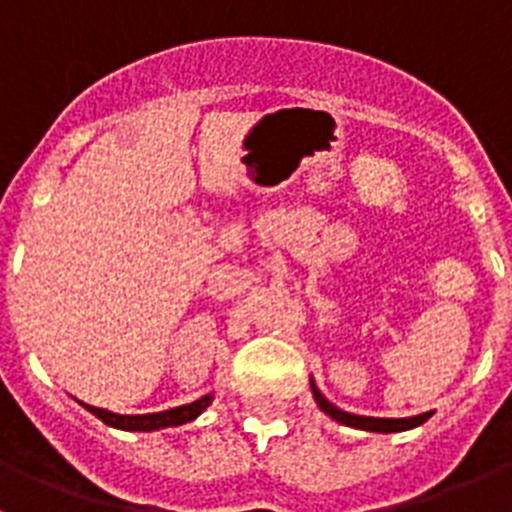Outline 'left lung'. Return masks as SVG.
I'll return each instance as SVG.
<instances>
[{
  "label": "left lung",
  "mask_w": 512,
  "mask_h": 512,
  "mask_svg": "<svg viewBox=\"0 0 512 512\" xmlns=\"http://www.w3.org/2000/svg\"><path fill=\"white\" fill-rule=\"evenodd\" d=\"M312 395H315V402H318V408L323 410L325 415H330L333 420L343 425H351V428H361V431H372V433H397V431H408V428H415V425L425 423V420L431 418V413H420L415 418H366V415H354L346 413V410H338L336 405H330L320 390L312 382Z\"/></svg>",
  "instance_id": "8db88e82"
}]
</instances>
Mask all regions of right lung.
<instances>
[{"instance_id": "obj_1", "label": "right lung", "mask_w": 512, "mask_h": 512, "mask_svg": "<svg viewBox=\"0 0 512 512\" xmlns=\"http://www.w3.org/2000/svg\"><path fill=\"white\" fill-rule=\"evenodd\" d=\"M212 402V395L200 397V400L189 402V405H179L174 410H164V413H148V415H117L110 410L92 408V405H84L92 415H97L102 423L112 425V428H120V431H158V428H171V425H184L189 420H194L202 410Z\"/></svg>"}]
</instances>
